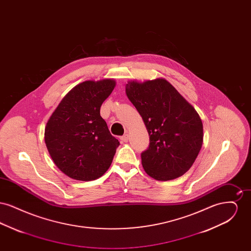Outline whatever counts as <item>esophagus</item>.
<instances>
[{
	"label": "esophagus",
	"mask_w": 251,
	"mask_h": 251,
	"mask_svg": "<svg viewBox=\"0 0 251 251\" xmlns=\"http://www.w3.org/2000/svg\"><path fill=\"white\" fill-rule=\"evenodd\" d=\"M120 140H121V142H123V143L128 142V140H129V135H128L127 133L124 134V135H122V136L120 137Z\"/></svg>",
	"instance_id": "obj_1"
}]
</instances>
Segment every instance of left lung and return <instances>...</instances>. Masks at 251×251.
Wrapping results in <instances>:
<instances>
[{
  "label": "left lung",
  "mask_w": 251,
  "mask_h": 251,
  "mask_svg": "<svg viewBox=\"0 0 251 251\" xmlns=\"http://www.w3.org/2000/svg\"><path fill=\"white\" fill-rule=\"evenodd\" d=\"M126 94L150 135V146L141 153L147 174L157 180L182 176L202 146V122L195 108L161 78L144 83L130 81Z\"/></svg>",
  "instance_id": "left-lung-1"
}]
</instances>
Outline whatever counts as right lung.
Here are the masks:
<instances>
[{
    "label": "right lung",
    "mask_w": 251,
    "mask_h": 251,
    "mask_svg": "<svg viewBox=\"0 0 251 251\" xmlns=\"http://www.w3.org/2000/svg\"><path fill=\"white\" fill-rule=\"evenodd\" d=\"M112 79L85 81L63 98L45 128V143L56 167L70 178L93 180L111 166L120 142L100 117Z\"/></svg>",
    "instance_id": "right-lung-1"
}]
</instances>
